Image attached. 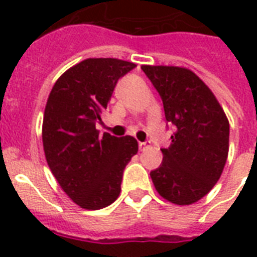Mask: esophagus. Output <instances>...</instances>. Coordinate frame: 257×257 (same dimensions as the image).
I'll use <instances>...</instances> for the list:
<instances>
[{
  "label": "esophagus",
  "mask_w": 257,
  "mask_h": 257,
  "mask_svg": "<svg viewBox=\"0 0 257 257\" xmlns=\"http://www.w3.org/2000/svg\"><path fill=\"white\" fill-rule=\"evenodd\" d=\"M147 147H148V144H147V143H139V148H140V151H144Z\"/></svg>",
  "instance_id": "obj_1"
}]
</instances>
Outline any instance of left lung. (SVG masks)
Instances as JSON below:
<instances>
[{
    "label": "left lung",
    "mask_w": 257,
    "mask_h": 257,
    "mask_svg": "<svg viewBox=\"0 0 257 257\" xmlns=\"http://www.w3.org/2000/svg\"><path fill=\"white\" fill-rule=\"evenodd\" d=\"M173 125L163 163L151 172L157 192L171 203L189 205L207 195L228 156L229 122L220 104L193 72L179 66L143 65Z\"/></svg>",
    "instance_id": "1"
}]
</instances>
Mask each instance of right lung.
<instances>
[{"label": "right lung", "mask_w": 257, "mask_h": 257, "mask_svg": "<svg viewBox=\"0 0 257 257\" xmlns=\"http://www.w3.org/2000/svg\"><path fill=\"white\" fill-rule=\"evenodd\" d=\"M133 62L88 58L66 70L49 94L42 143L50 171L74 203L101 209L118 197L122 172L139 151L132 136H100L96 125Z\"/></svg>", "instance_id": "obj_1"}]
</instances>
